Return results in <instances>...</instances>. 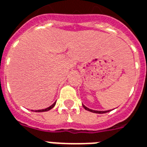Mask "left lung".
<instances>
[{
    "label": "left lung",
    "mask_w": 147,
    "mask_h": 147,
    "mask_svg": "<svg viewBox=\"0 0 147 147\" xmlns=\"http://www.w3.org/2000/svg\"><path fill=\"white\" fill-rule=\"evenodd\" d=\"M82 107H84L85 109L86 110V111H90V112H93V113H97V114H104V113H107L110 111H94V110H91L90 109V108H88V107H86V106L83 105V104H82Z\"/></svg>",
    "instance_id": "1"
}]
</instances>
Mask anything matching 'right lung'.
Instances as JSON below:
<instances>
[{"label":"right lung","mask_w":147,"mask_h":147,"mask_svg":"<svg viewBox=\"0 0 147 147\" xmlns=\"http://www.w3.org/2000/svg\"><path fill=\"white\" fill-rule=\"evenodd\" d=\"M55 104H56V102L55 103H54V104H52L51 106H50L49 107H47V108H46V109H43V110H38V111H36V112H43V111H49V110L52 109L53 107L55 106Z\"/></svg>","instance_id":"1"}]
</instances>
